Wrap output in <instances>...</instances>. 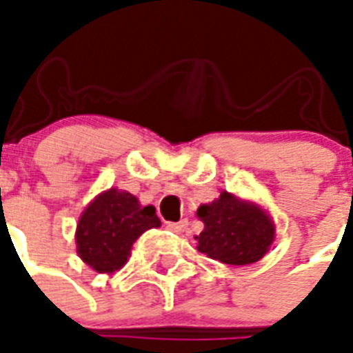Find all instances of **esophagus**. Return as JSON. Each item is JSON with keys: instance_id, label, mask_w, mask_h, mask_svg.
<instances>
[{"instance_id": "obj_1", "label": "esophagus", "mask_w": 353, "mask_h": 353, "mask_svg": "<svg viewBox=\"0 0 353 353\" xmlns=\"http://www.w3.org/2000/svg\"><path fill=\"white\" fill-rule=\"evenodd\" d=\"M187 221H179V223H168V226L166 228L172 230V232H176V234H181V232H185V228H187Z\"/></svg>"}]
</instances>
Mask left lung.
Instances as JSON below:
<instances>
[{
  "instance_id": "8db88e82",
  "label": "left lung",
  "mask_w": 353,
  "mask_h": 353,
  "mask_svg": "<svg viewBox=\"0 0 353 353\" xmlns=\"http://www.w3.org/2000/svg\"><path fill=\"white\" fill-rule=\"evenodd\" d=\"M196 216L203 223L200 236L194 237L196 249L230 265L262 260L275 239V224L270 213L262 205L226 190L211 203H202Z\"/></svg>"
}]
</instances>
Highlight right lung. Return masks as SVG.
<instances>
[{
	"label": "right lung",
	"instance_id": "right-lung-1",
	"mask_svg": "<svg viewBox=\"0 0 353 353\" xmlns=\"http://www.w3.org/2000/svg\"><path fill=\"white\" fill-rule=\"evenodd\" d=\"M153 205H143L134 194L116 187L97 194L77 224V252L97 273L123 268L132 245L145 230L159 228Z\"/></svg>",
	"mask_w": 353,
	"mask_h": 353
}]
</instances>
